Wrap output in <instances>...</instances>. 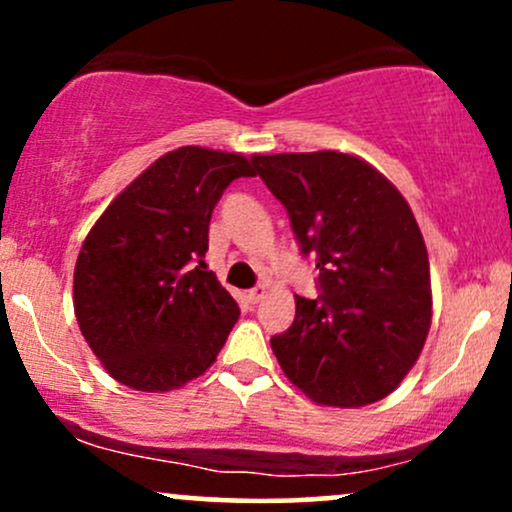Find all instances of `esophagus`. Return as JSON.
<instances>
[{"label": "esophagus", "mask_w": 512, "mask_h": 512, "mask_svg": "<svg viewBox=\"0 0 512 512\" xmlns=\"http://www.w3.org/2000/svg\"><path fill=\"white\" fill-rule=\"evenodd\" d=\"M264 293H267V291H264V286H255V289L248 291V301H250L252 305L260 303L262 298H264Z\"/></svg>", "instance_id": "obj_1"}]
</instances>
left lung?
<instances>
[{"mask_svg":"<svg viewBox=\"0 0 512 512\" xmlns=\"http://www.w3.org/2000/svg\"><path fill=\"white\" fill-rule=\"evenodd\" d=\"M252 163L320 269V296H296L293 325L272 337L276 361L317 404L378 402L402 383L431 327L428 252L407 199L370 163L339 151Z\"/></svg>","mask_w":512,"mask_h":512,"instance_id":"obj_1","label":"left lung"}]
</instances>
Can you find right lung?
<instances>
[{
    "label": "right lung",
    "mask_w": 512,
    "mask_h": 512,
    "mask_svg": "<svg viewBox=\"0 0 512 512\" xmlns=\"http://www.w3.org/2000/svg\"><path fill=\"white\" fill-rule=\"evenodd\" d=\"M240 154L182 146L117 195L76 257L74 313L117 383L178 390L202 375L238 322V303L204 264L211 211L252 178Z\"/></svg>",
    "instance_id": "right-lung-1"
}]
</instances>
